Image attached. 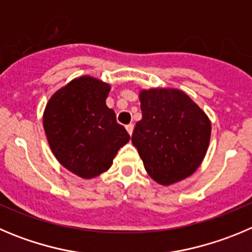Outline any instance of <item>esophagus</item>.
<instances>
[{"instance_id":"1","label":"esophagus","mask_w":252,"mask_h":252,"mask_svg":"<svg viewBox=\"0 0 252 252\" xmlns=\"http://www.w3.org/2000/svg\"><path fill=\"white\" fill-rule=\"evenodd\" d=\"M126 130H127V132L130 133V135H132V132H133V125L132 124L126 125Z\"/></svg>"}]
</instances>
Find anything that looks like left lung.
Segmentation results:
<instances>
[{
  "instance_id": "8db88e82",
  "label": "left lung",
  "mask_w": 252,
  "mask_h": 252,
  "mask_svg": "<svg viewBox=\"0 0 252 252\" xmlns=\"http://www.w3.org/2000/svg\"><path fill=\"white\" fill-rule=\"evenodd\" d=\"M138 97L142 119L131 141L147 174L163 186L191 176L209 149L207 115L181 90H141Z\"/></svg>"
}]
</instances>
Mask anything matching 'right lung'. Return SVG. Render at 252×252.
<instances>
[{"instance_id":"add662e5","label":"right lung","mask_w":252,"mask_h":252,"mask_svg":"<svg viewBox=\"0 0 252 252\" xmlns=\"http://www.w3.org/2000/svg\"><path fill=\"white\" fill-rule=\"evenodd\" d=\"M111 86L81 76L57 90L46 105L43 128L51 151L68 171L94 179L107 171L130 135L106 106Z\"/></svg>"}]
</instances>
